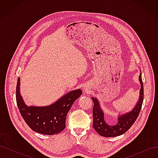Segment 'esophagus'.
<instances>
[{"instance_id": "obj_1", "label": "esophagus", "mask_w": 158, "mask_h": 158, "mask_svg": "<svg viewBox=\"0 0 158 158\" xmlns=\"http://www.w3.org/2000/svg\"><path fill=\"white\" fill-rule=\"evenodd\" d=\"M83 92H84V94H88V92H89V89H88V88L84 86V87L83 88Z\"/></svg>"}]
</instances>
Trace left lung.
I'll return each instance as SVG.
<instances>
[{
    "label": "left lung",
    "instance_id": "obj_1",
    "mask_svg": "<svg viewBox=\"0 0 158 158\" xmlns=\"http://www.w3.org/2000/svg\"><path fill=\"white\" fill-rule=\"evenodd\" d=\"M142 74H140L139 81L141 85L140 95L138 102L131 111L118 115V122L114 125H109L104 119V111L100 106L99 102L96 98H92L93 107V127L100 136L104 137H115L125 133L136 120L142 108L144 99V86H143Z\"/></svg>",
    "mask_w": 158,
    "mask_h": 158
}]
</instances>
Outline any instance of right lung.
I'll return each mask as SVG.
<instances>
[{"mask_svg": "<svg viewBox=\"0 0 158 158\" xmlns=\"http://www.w3.org/2000/svg\"><path fill=\"white\" fill-rule=\"evenodd\" d=\"M20 78L16 85V102L27 125L36 132L46 135H58L66 127V117L74 102L82 94L80 89L66 94L55 102L46 106H27L20 94Z\"/></svg>", "mask_w": 158, "mask_h": 158, "instance_id": "right-lung-1", "label": "right lung"}]
</instances>
